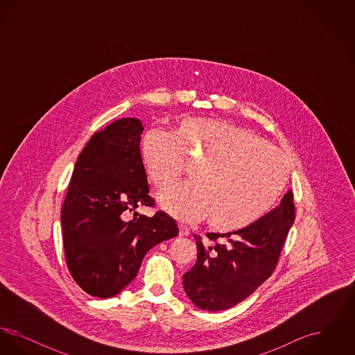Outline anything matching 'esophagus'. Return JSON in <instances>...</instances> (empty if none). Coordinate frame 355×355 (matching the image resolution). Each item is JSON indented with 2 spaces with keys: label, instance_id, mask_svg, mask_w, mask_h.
I'll return each instance as SVG.
<instances>
[{
  "label": "esophagus",
  "instance_id": "esophagus-1",
  "mask_svg": "<svg viewBox=\"0 0 355 355\" xmlns=\"http://www.w3.org/2000/svg\"><path fill=\"white\" fill-rule=\"evenodd\" d=\"M178 229H180V236H187L190 234V230L186 227L185 225H182V223L178 225Z\"/></svg>",
  "mask_w": 355,
  "mask_h": 355
}]
</instances>
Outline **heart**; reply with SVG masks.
<instances>
[{
    "mask_svg": "<svg viewBox=\"0 0 355 355\" xmlns=\"http://www.w3.org/2000/svg\"><path fill=\"white\" fill-rule=\"evenodd\" d=\"M139 153L149 181L157 189L174 184L196 164L191 182L161 193L159 203L173 217L201 220L232 232L261 218L278 200L288 180L279 149L250 130L213 119H185L171 133L149 129Z\"/></svg>",
    "mask_w": 355,
    "mask_h": 355,
    "instance_id": "heart-1",
    "label": "heart"
}]
</instances>
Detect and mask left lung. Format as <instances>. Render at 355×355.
<instances>
[{"label": "left lung", "mask_w": 355, "mask_h": 355, "mask_svg": "<svg viewBox=\"0 0 355 355\" xmlns=\"http://www.w3.org/2000/svg\"><path fill=\"white\" fill-rule=\"evenodd\" d=\"M293 191L259 220L234 233H209L213 243H197V262L184 274V288L197 307L209 311L230 309L246 300L275 269L294 222Z\"/></svg>", "instance_id": "obj_1"}]
</instances>
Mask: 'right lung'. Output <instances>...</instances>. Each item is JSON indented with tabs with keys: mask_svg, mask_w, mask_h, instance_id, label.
Masks as SVG:
<instances>
[{
	"mask_svg": "<svg viewBox=\"0 0 355 355\" xmlns=\"http://www.w3.org/2000/svg\"><path fill=\"white\" fill-rule=\"evenodd\" d=\"M142 132L139 119H121L94 133L69 182L61 211L67 265L76 284L97 298L119 294L145 254L178 234L164 211H135L154 206L139 153Z\"/></svg>",
	"mask_w": 355,
	"mask_h": 355,
	"instance_id": "add662e5",
	"label": "right lung"
}]
</instances>
